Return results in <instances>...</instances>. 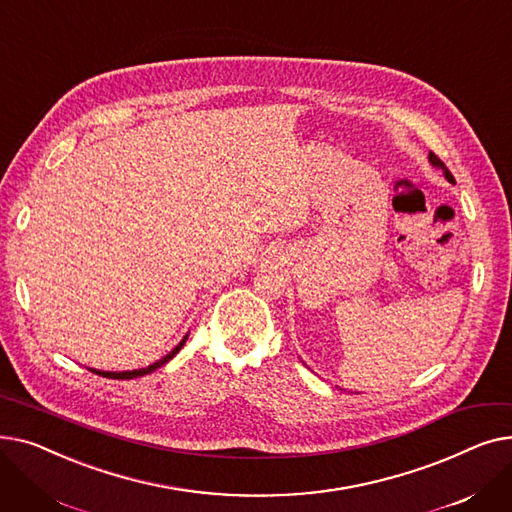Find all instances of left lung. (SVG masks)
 <instances>
[{
	"label": "left lung",
	"instance_id": "8db88e82",
	"mask_svg": "<svg viewBox=\"0 0 512 512\" xmlns=\"http://www.w3.org/2000/svg\"><path fill=\"white\" fill-rule=\"evenodd\" d=\"M429 161H432V166H434V168H440V170L444 172V176H446V180H448V182H454V176L450 174V170L444 166V161H442L436 153L429 151Z\"/></svg>",
	"mask_w": 512,
	"mask_h": 512
}]
</instances>
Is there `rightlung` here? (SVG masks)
Returning <instances> with one entry per match:
<instances>
[{"label":"right lung","mask_w":512,"mask_h":512,"mask_svg":"<svg viewBox=\"0 0 512 512\" xmlns=\"http://www.w3.org/2000/svg\"><path fill=\"white\" fill-rule=\"evenodd\" d=\"M186 338H188V334H186V336L176 344V348H172V351H170L166 357H161L159 361H155V363H153V365H149V367H143V369H132V371H99V369H91V367H89V371H93V373H97V375H103V378H112V380H132V378H141V375H147V373L155 371L157 367L166 365L172 357H176V353H178L180 348L184 346Z\"/></svg>","instance_id":"obj_1"}]
</instances>
